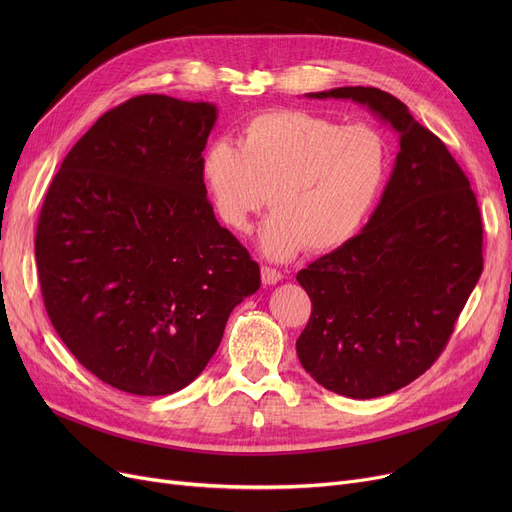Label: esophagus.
Masks as SVG:
<instances>
[{
	"label": "esophagus",
	"instance_id": "1",
	"mask_svg": "<svg viewBox=\"0 0 512 512\" xmlns=\"http://www.w3.org/2000/svg\"><path fill=\"white\" fill-rule=\"evenodd\" d=\"M261 280L263 284H278L282 280V274L270 265H261Z\"/></svg>",
	"mask_w": 512,
	"mask_h": 512
}]
</instances>
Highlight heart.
<instances>
[{"label":"heart","instance_id":"1","mask_svg":"<svg viewBox=\"0 0 512 512\" xmlns=\"http://www.w3.org/2000/svg\"><path fill=\"white\" fill-rule=\"evenodd\" d=\"M390 147L373 124H348L307 110H270L240 128L238 147L211 141L201 182L218 218L245 234L267 203L274 211L259 249L290 259L305 247L328 253L359 234L388 178Z\"/></svg>","mask_w":512,"mask_h":512}]
</instances>
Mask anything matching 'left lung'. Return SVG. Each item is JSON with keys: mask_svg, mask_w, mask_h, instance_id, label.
Returning <instances> with one entry per match:
<instances>
[{"mask_svg": "<svg viewBox=\"0 0 512 512\" xmlns=\"http://www.w3.org/2000/svg\"><path fill=\"white\" fill-rule=\"evenodd\" d=\"M309 97L367 105L400 137L367 226L297 274L313 305L297 340L305 371L348 398L384 396L446 348L483 270L481 213L461 166L400 99L375 87Z\"/></svg>", "mask_w": 512, "mask_h": 512, "instance_id": "left-lung-1", "label": "left lung"}]
</instances>
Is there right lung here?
<instances>
[{
    "label": "right lung",
    "mask_w": 512,
    "mask_h": 512,
    "mask_svg": "<svg viewBox=\"0 0 512 512\" xmlns=\"http://www.w3.org/2000/svg\"><path fill=\"white\" fill-rule=\"evenodd\" d=\"M213 103L139 95L105 112L45 195L35 257L68 351L137 396L182 390L205 369L259 265L215 220L201 153Z\"/></svg>",
    "instance_id": "obj_1"
}]
</instances>
